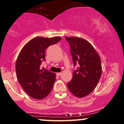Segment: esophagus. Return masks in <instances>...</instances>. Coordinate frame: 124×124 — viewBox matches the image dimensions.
<instances>
[{
    "label": "esophagus",
    "instance_id": "obj_1",
    "mask_svg": "<svg viewBox=\"0 0 124 124\" xmlns=\"http://www.w3.org/2000/svg\"><path fill=\"white\" fill-rule=\"evenodd\" d=\"M56 75H57V76H60L61 75V73H56Z\"/></svg>",
    "mask_w": 124,
    "mask_h": 124
}]
</instances>
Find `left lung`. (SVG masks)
<instances>
[{"instance_id": "1", "label": "left lung", "mask_w": 124, "mask_h": 124, "mask_svg": "<svg viewBox=\"0 0 124 124\" xmlns=\"http://www.w3.org/2000/svg\"><path fill=\"white\" fill-rule=\"evenodd\" d=\"M65 39L70 45L74 65H78L67 86L73 95L83 98L94 90L100 79L102 73L100 57L87 40L76 37H65Z\"/></svg>"}]
</instances>
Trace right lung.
<instances>
[{
  "label": "right lung",
  "instance_id": "obj_1",
  "mask_svg": "<svg viewBox=\"0 0 124 124\" xmlns=\"http://www.w3.org/2000/svg\"><path fill=\"white\" fill-rule=\"evenodd\" d=\"M61 40L54 38L38 37L26 43L20 51L16 63V76L19 84L30 96L42 99L51 92L56 80V74L40 68L45 60V50Z\"/></svg>",
  "mask_w": 124,
  "mask_h": 124
}]
</instances>
